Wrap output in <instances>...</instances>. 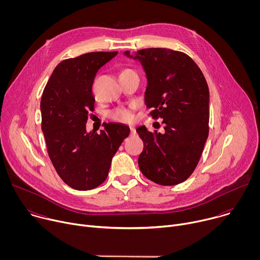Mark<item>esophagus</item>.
I'll return each mask as SVG.
<instances>
[{"label":"esophagus","instance_id":"obj_1","mask_svg":"<svg viewBox=\"0 0 260 260\" xmlns=\"http://www.w3.org/2000/svg\"><path fill=\"white\" fill-rule=\"evenodd\" d=\"M129 129H131V135H135L136 134V128L134 126H129Z\"/></svg>","mask_w":260,"mask_h":260}]
</instances>
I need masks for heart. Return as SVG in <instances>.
Wrapping results in <instances>:
<instances>
[{"label":"heart","instance_id":"1","mask_svg":"<svg viewBox=\"0 0 260 260\" xmlns=\"http://www.w3.org/2000/svg\"><path fill=\"white\" fill-rule=\"evenodd\" d=\"M129 72H133V70L131 69H125L123 71H121L119 73V76L120 75H123V74H126V73H129ZM112 117L115 119V120H118V121H129L132 118H133V115L131 113V111L128 109H118L116 111H114V112L112 113Z\"/></svg>","mask_w":260,"mask_h":260}]
</instances>
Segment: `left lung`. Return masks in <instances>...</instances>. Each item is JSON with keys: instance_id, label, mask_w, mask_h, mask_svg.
I'll return each mask as SVG.
<instances>
[{"instance_id": "obj_1", "label": "left lung", "mask_w": 260, "mask_h": 260, "mask_svg": "<svg viewBox=\"0 0 260 260\" xmlns=\"http://www.w3.org/2000/svg\"><path fill=\"white\" fill-rule=\"evenodd\" d=\"M146 75L144 101L165 133L137 128L144 143L138 164L143 175L160 185H176L194 171L209 135V87L198 64L180 51L148 48L129 53Z\"/></svg>"}]
</instances>
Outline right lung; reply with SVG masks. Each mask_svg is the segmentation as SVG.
<instances>
[{"label":"right lung","instance_id":"add662e5","mask_svg":"<svg viewBox=\"0 0 260 260\" xmlns=\"http://www.w3.org/2000/svg\"><path fill=\"white\" fill-rule=\"evenodd\" d=\"M89 52L59 62L44 88L40 109L42 131L51 162L62 181L77 190L98 187L108 176L111 161L129 127L106 123L101 134L86 131L93 111L91 86L100 68L117 55Z\"/></svg>","mask_w":260,"mask_h":260}]
</instances>
